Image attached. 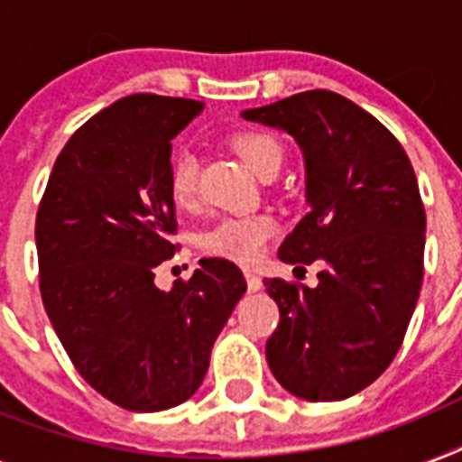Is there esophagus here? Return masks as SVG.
<instances>
[{
    "mask_svg": "<svg viewBox=\"0 0 462 462\" xmlns=\"http://www.w3.org/2000/svg\"><path fill=\"white\" fill-rule=\"evenodd\" d=\"M245 278H246V285H249V290H252V292H259L261 285H263V282H261L259 275H256V273H249V271H246Z\"/></svg>",
    "mask_w": 462,
    "mask_h": 462,
    "instance_id": "obj_1",
    "label": "esophagus"
}]
</instances>
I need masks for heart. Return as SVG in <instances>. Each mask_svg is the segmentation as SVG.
I'll list each match as a JSON object with an SVG mask.
<instances>
[{
	"label": "heart",
	"mask_w": 462,
	"mask_h": 462,
	"mask_svg": "<svg viewBox=\"0 0 462 462\" xmlns=\"http://www.w3.org/2000/svg\"><path fill=\"white\" fill-rule=\"evenodd\" d=\"M232 151L245 160L246 167L261 180L278 174L285 158L282 143L273 134L239 132L230 139ZM170 191L180 206H191L199 194V158L191 151L174 153L170 162ZM275 235V220L271 216H235L220 217L203 232V252L217 259L252 266L266 252L268 239Z\"/></svg>",
	"instance_id": "1"
}]
</instances>
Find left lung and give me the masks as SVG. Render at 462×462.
Segmentation results:
<instances>
[{
	"mask_svg": "<svg viewBox=\"0 0 462 462\" xmlns=\"http://www.w3.org/2000/svg\"><path fill=\"white\" fill-rule=\"evenodd\" d=\"M242 117L288 132L302 148L309 213L278 256L297 268L321 263L316 288L263 281L281 309L268 366L297 398L345 401L393 362L420 297L427 217L415 170L379 119L330 90Z\"/></svg>",
	"mask_w": 462,
	"mask_h": 462,
	"instance_id": "obj_1",
	"label": "left lung"
}]
</instances>
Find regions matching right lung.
I'll list each match as a JSON object with an SVG mask.
<instances>
[{"label":"right lung","mask_w":462,"mask_h":462,"mask_svg":"<svg viewBox=\"0 0 462 462\" xmlns=\"http://www.w3.org/2000/svg\"><path fill=\"white\" fill-rule=\"evenodd\" d=\"M203 110L187 97L117 100L57 155L35 220L40 295L83 379L132 412L189 401L246 292L232 261L201 259L189 281L155 288L177 245L172 139Z\"/></svg>","instance_id":"obj_1"}]
</instances>
